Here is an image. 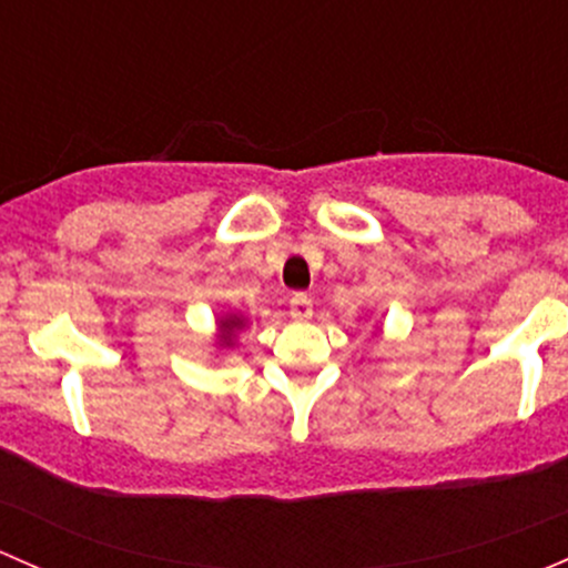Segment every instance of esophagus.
Returning a JSON list of instances; mask_svg holds the SVG:
<instances>
[{
  "mask_svg": "<svg viewBox=\"0 0 568 568\" xmlns=\"http://www.w3.org/2000/svg\"><path fill=\"white\" fill-rule=\"evenodd\" d=\"M290 314L295 320H308L314 314V306H312V297L303 295V292H297V295H292L290 301Z\"/></svg>",
  "mask_w": 568,
  "mask_h": 568,
  "instance_id": "1",
  "label": "esophagus"
}]
</instances>
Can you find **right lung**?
I'll return each mask as SVG.
<instances>
[{
	"label": "right lung",
	"mask_w": 568,
	"mask_h": 568,
	"mask_svg": "<svg viewBox=\"0 0 568 568\" xmlns=\"http://www.w3.org/2000/svg\"><path fill=\"white\" fill-rule=\"evenodd\" d=\"M245 325H248V320L237 312H226L215 320V347H219V355L224 353V349L235 347L237 333H241Z\"/></svg>",
	"instance_id": "add662e5"
}]
</instances>
